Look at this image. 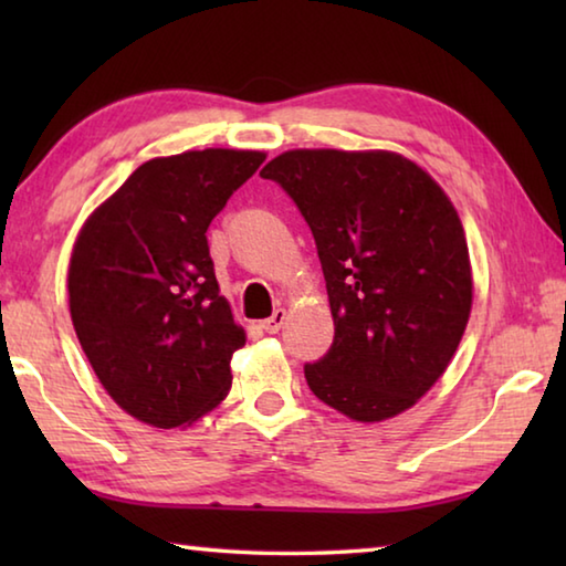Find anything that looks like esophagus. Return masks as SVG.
I'll list each match as a JSON object with an SVG mask.
<instances>
[{"instance_id":"esophagus-1","label":"esophagus","mask_w":566,"mask_h":566,"mask_svg":"<svg viewBox=\"0 0 566 566\" xmlns=\"http://www.w3.org/2000/svg\"><path fill=\"white\" fill-rule=\"evenodd\" d=\"M284 319H286V312H284V310H274L272 317L262 322V329H264L266 334H276V332H280V329L284 327Z\"/></svg>"}]
</instances>
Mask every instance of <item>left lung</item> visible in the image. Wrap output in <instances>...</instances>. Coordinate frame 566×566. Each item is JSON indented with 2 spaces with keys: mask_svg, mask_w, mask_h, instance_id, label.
<instances>
[{
  "mask_svg": "<svg viewBox=\"0 0 566 566\" xmlns=\"http://www.w3.org/2000/svg\"><path fill=\"white\" fill-rule=\"evenodd\" d=\"M260 175L310 224L327 282L334 342L304 364L306 385L357 421L409 409L452 361L472 310L457 209L391 151L294 149Z\"/></svg>",
  "mask_w": 566,
  "mask_h": 566,
  "instance_id": "8db88e82",
  "label": "left lung"
}]
</instances>
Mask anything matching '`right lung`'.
<instances>
[{
    "label": "right lung",
    "mask_w": 566,
    "mask_h": 566,
    "mask_svg": "<svg viewBox=\"0 0 566 566\" xmlns=\"http://www.w3.org/2000/svg\"><path fill=\"white\" fill-rule=\"evenodd\" d=\"M262 161L239 149L149 159L76 237V339L109 397L151 427L189 424L232 387L247 337L219 296L207 229Z\"/></svg>",
    "instance_id": "obj_1"
}]
</instances>
